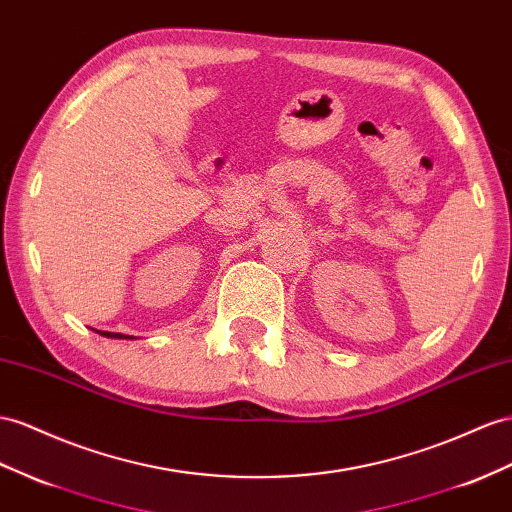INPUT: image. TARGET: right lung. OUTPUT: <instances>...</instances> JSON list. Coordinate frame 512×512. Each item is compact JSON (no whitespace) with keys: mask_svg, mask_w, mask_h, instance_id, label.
<instances>
[{"mask_svg":"<svg viewBox=\"0 0 512 512\" xmlns=\"http://www.w3.org/2000/svg\"><path fill=\"white\" fill-rule=\"evenodd\" d=\"M97 333H101L103 337H114V339H131L129 335H121V333H108V331H97Z\"/></svg>","mask_w":512,"mask_h":512,"instance_id":"right-lung-1","label":"right lung"}]
</instances>
